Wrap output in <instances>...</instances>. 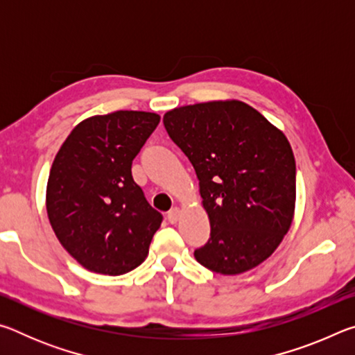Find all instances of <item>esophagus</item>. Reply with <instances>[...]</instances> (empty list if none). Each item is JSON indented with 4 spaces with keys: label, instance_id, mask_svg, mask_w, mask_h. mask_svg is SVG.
Listing matches in <instances>:
<instances>
[{
    "label": "esophagus",
    "instance_id": "1",
    "mask_svg": "<svg viewBox=\"0 0 355 355\" xmlns=\"http://www.w3.org/2000/svg\"><path fill=\"white\" fill-rule=\"evenodd\" d=\"M178 218H180V208H172L169 213H167V220L171 222V224H175V222L178 220Z\"/></svg>",
    "mask_w": 355,
    "mask_h": 355
}]
</instances>
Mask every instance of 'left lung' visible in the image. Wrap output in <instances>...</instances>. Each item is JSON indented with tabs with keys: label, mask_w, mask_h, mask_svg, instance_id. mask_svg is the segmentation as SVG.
<instances>
[{
	"label": "left lung",
	"mask_w": 355,
	"mask_h": 355,
	"mask_svg": "<svg viewBox=\"0 0 355 355\" xmlns=\"http://www.w3.org/2000/svg\"><path fill=\"white\" fill-rule=\"evenodd\" d=\"M163 122L194 167L211 225L196 260L224 275L258 266L293 220L296 161L285 135L236 100L175 107Z\"/></svg>",
	"instance_id": "1"
}]
</instances>
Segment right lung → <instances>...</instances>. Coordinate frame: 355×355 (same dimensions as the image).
I'll return each instance as SVG.
<instances>
[{
	"instance_id": "obj_1",
	"label": "right lung",
	"mask_w": 355,
	"mask_h": 355,
	"mask_svg": "<svg viewBox=\"0 0 355 355\" xmlns=\"http://www.w3.org/2000/svg\"><path fill=\"white\" fill-rule=\"evenodd\" d=\"M159 116L116 111L71 130L53 161L46 213L59 243L89 271L120 275L148 254L163 214L131 175L136 155Z\"/></svg>"
}]
</instances>
